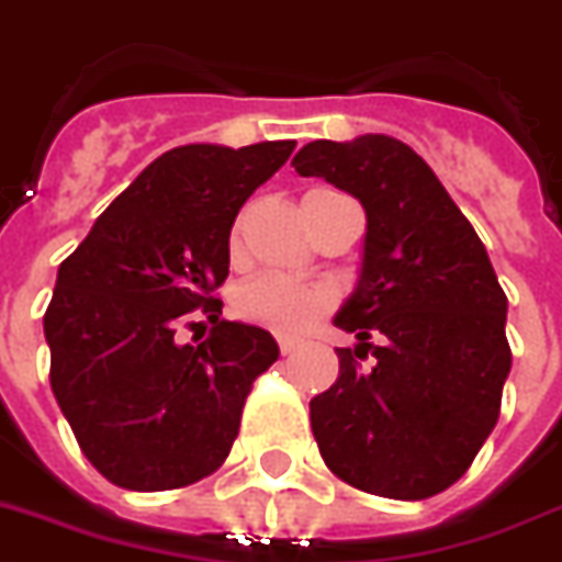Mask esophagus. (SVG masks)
Wrapping results in <instances>:
<instances>
[{
  "instance_id": "obj_1",
  "label": "esophagus",
  "mask_w": 562,
  "mask_h": 562,
  "mask_svg": "<svg viewBox=\"0 0 562 562\" xmlns=\"http://www.w3.org/2000/svg\"><path fill=\"white\" fill-rule=\"evenodd\" d=\"M278 349H281V356H293L299 349V340H293V337H278Z\"/></svg>"
}]
</instances>
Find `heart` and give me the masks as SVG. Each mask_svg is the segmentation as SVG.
I'll list each match as a JSON object with an SVG mask.
<instances>
[{"label": "heart", "instance_id": "heart-1", "mask_svg": "<svg viewBox=\"0 0 562 562\" xmlns=\"http://www.w3.org/2000/svg\"><path fill=\"white\" fill-rule=\"evenodd\" d=\"M231 255H239V239H231ZM335 305V293L323 284H305L284 276H255L236 286L234 311L239 319L281 337H296Z\"/></svg>", "mask_w": 562, "mask_h": 562}]
</instances>
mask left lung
I'll return each mask as SVG.
<instances>
[{
    "label": "left lung",
    "mask_w": 562,
    "mask_h": 562,
    "mask_svg": "<svg viewBox=\"0 0 562 562\" xmlns=\"http://www.w3.org/2000/svg\"><path fill=\"white\" fill-rule=\"evenodd\" d=\"M293 166L367 213L361 281L335 319L358 346L337 349V382L311 400L319 457L367 495H438L495 429L513 364L506 293L486 248L432 168L396 138H319Z\"/></svg>",
    "instance_id": "8db88e82"
}]
</instances>
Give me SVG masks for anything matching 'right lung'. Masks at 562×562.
<instances>
[{
  "label": "right lung",
  "instance_id": "right-lung-1",
  "mask_svg": "<svg viewBox=\"0 0 562 562\" xmlns=\"http://www.w3.org/2000/svg\"><path fill=\"white\" fill-rule=\"evenodd\" d=\"M296 142L183 145L154 159L58 266L44 314L49 385L82 453L133 492L192 486L231 453L246 396L278 361L276 337L227 323L216 290L239 206ZM214 323L198 347L173 331Z\"/></svg>",
  "mask_w": 562,
  "mask_h": 562
}]
</instances>
